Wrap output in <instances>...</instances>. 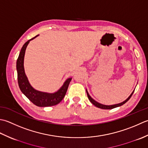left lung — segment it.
<instances>
[{"instance_id":"obj_1","label":"left lung","mask_w":148,"mask_h":148,"mask_svg":"<svg viewBox=\"0 0 148 148\" xmlns=\"http://www.w3.org/2000/svg\"><path fill=\"white\" fill-rule=\"evenodd\" d=\"M134 92V91L133 92H132V94H131L130 95L129 97H128L127 99H126L125 101L121 102V103H118V104H116V105H103V104L99 103H98V102L95 101V99H93L91 97V96H90V95H89L88 92H87V91L86 90V92H87V97H88V98H89V101H91V103H92L93 105H94L95 106H96V107L102 108V109H112V108H116V107L121 106V105H123V104H125V103H126V102H127V101L129 100L130 98L132 97V95H133Z\"/></svg>"}]
</instances>
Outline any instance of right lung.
<instances>
[{"label":"right lung","mask_w":148,"mask_h":148,"mask_svg":"<svg viewBox=\"0 0 148 148\" xmlns=\"http://www.w3.org/2000/svg\"><path fill=\"white\" fill-rule=\"evenodd\" d=\"M38 35L28 40L23 45L20 50L19 56L16 61V70L18 75V83L20 89L30 101L36 106L45 107L53 106L58 104L64 98L67 91L69 84L71 80V78H69L65 81L63 86L58 91L54 93H48L37 91L34 89L30 84L28 78L25 73L23 67L24 56H25L26 48L30 41L37 37Z\"/></svg>","instance_id":"add662e5"}]
</instances>
